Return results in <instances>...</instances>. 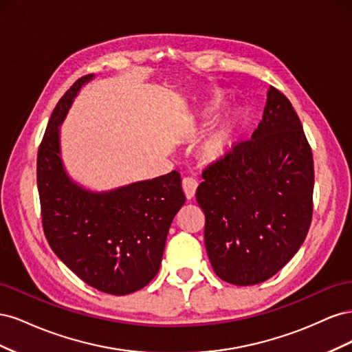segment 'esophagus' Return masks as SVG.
Returning a JSON list of instances; mask_svg holds the SVG:
<instances>
[{
	"mask_svg": "<svg viewBox=\"0 0 352 352\" xmlns=\"http://www.w3.org/2000/svg\"><path fill=\"white\" fill-rule=\"evenodd\" d=\"M197 188H198V182L195 179L192 177H185L182 180V189L185 192V197L188 199H192L195 197V192H197Z\"/></svg>",
	"mask_w": 352,
	"mask_h": 352,
	"instance_id": "esophagus-1",
	"label": "esophagus"
}]
</instances>
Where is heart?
Masks as SVG:
<instances>
[{"label": "heart", "instance_id": "heart-1", "mask_svg": "<svg viewBox=\"0 0 352 352\" xmlns=\"http://www.w3.org/2000/svg\"><path fill=\"white\" fill-rule=\"evenodd\" d=\"M221 104V95L216 94L210 98L206 111L210 113L214 109H217ZM236 127H238V120L235 116H228L223 119L214 129H212L204 141L199 145V155L202 160L206 162H217V160H221L225 157L233 145V141H235L236 136Z\"/></svg>", "mask_w": 352, "mask_h": 352}]
</instances>
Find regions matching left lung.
Returning <instances> with one entry per match:
<instances>
[{
	"label": "left lung",
	"instance_id": "obj_1",
	"mask_svg": "<svg viewBox=\"0 0 352 352\" xmlns=\"http://www.w3.org/2000/svg\"><path fill=\"white\" fill-rule=\"evenodd\" d=\"M202 179L197 201L216 274L238 286L270 279L300 250L313 219L311 146L279 89L270 87L251 140L207 166Z\"/></svg>",
	"mask_w": 352,
	"mask_h": 352
}]
</instances>
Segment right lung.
I'll return each instance as SVG.
<instances>
[{
  "instance_id": "1",
  "label": "right lung",
  "mask_w": 352,
  "mask_h": 352,
  "mask_svg": "<svg viewBox=\"0 0 352 352\" xmlns=\"http://www.w3.org/2000/svg\"><path fill=\"white\" fill-rule=\"evenodd\" d=\"M74 82L52 111L36 160L42 228L51 250L79 278L101 292L142 289L160 270L166 238L185 204L180 175L92 192L67 176L60 158L58 126L82 85Z\"/></svg>"
}]
</instances>
